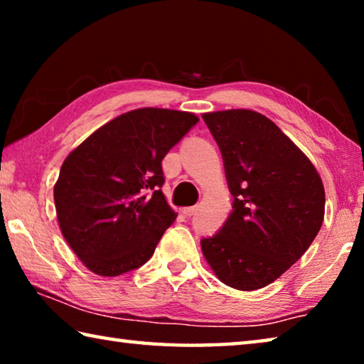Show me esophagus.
<instances>
[{
    "instance_id": "obj_1",
    "label": "esophagus",
    "mask_w": 364,
    "mask_h": 364,
    "mask_svg": "<svg viewBox=\"0 0 364 364\" xmlns=\"http://www.w3.org/2000/svg\"><path fill=\"white\" fill-rule=\"evenodd\" d=\"M197 212V207L194 205V207H186V208H184V210H183V213L184 215H186V217H193V215Z\"/></svg>"
}]
</instances>
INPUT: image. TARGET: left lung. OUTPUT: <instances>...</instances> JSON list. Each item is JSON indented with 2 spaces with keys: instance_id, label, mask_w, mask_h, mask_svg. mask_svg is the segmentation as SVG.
Listing matches in <instances>:
<instances>
[{
  "instance_id": "left-lung-1",
  "label": "left lung",
  "mask_w": 364,
  "mask_h": 364,
  "mask_svg": "<svg viewBox=\"0 0 364 364\" xmlns=\"http://www.w3.org/2000/svg\"><path fill=\"white\" fill-rule=\"evenodd\" d=\"M223 157L232 212L200 241L226 286L255 291L310 247L324 218V186L308 157L267 117L247 109L202 115Z\"/></svg>"
}]
</instances>
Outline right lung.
<instances>
[{"label":"right lung","instance_id":"add662e5","mask_svg":"<svg viewBox=\"0 0 364 364\" xmlns=\"http://www.w3.org/2000/svg\"><path fill=\"white\" fill-rule=\"evenodd\" d=\"M199 119L144 107L119 115L64 160L54 186L60 231L85 267L119 276L152 257L176 213L162 193V160Z\"/></svg>","mask_w":364,"mask_h":364}]
</instances>
